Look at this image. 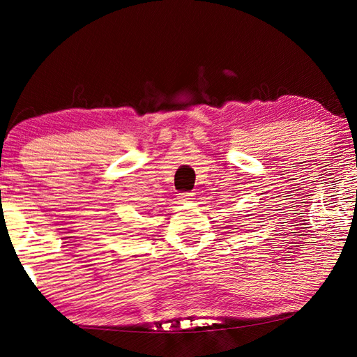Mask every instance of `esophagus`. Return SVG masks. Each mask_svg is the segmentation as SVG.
<instances>
[{
	"label": "esophagus",
	"instance_id": "34e87169",
	"mask_svg": "<svg viewBox=\"0 0 357 357\" xmlns=\"http://www.w3.org/2000/svg\"><path fill=\"white\" fill-rule=\"evenodd\" d=\"M192 200H195V193L193 192L179 193V202H192Z\"/></svg>",
	"mask_w": 357,
	"mask_h": 357
}]
</instances>
